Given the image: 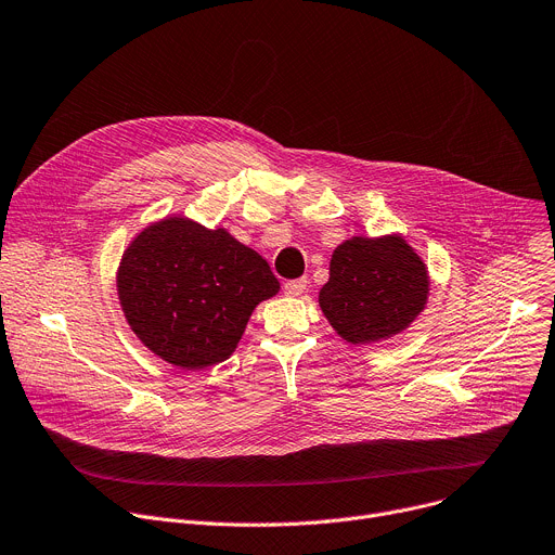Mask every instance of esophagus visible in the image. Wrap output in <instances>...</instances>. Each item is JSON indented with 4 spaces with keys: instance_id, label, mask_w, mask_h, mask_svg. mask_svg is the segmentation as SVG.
Instances as JSON below:
<instances>
[{
    "instance_id": "34e87169",
    "label": "esophagus",
    "mask_w": 555,
    "mask_h": 555,
    "mask_svg": "<svg viewBox=\"0 0 555 555\" xmlns=\"http://www.w3.org/2000/svg\"><path fill=\"white\" fill-rule=\"evenodd\" d=\"M308 289V279L304 276V279H294V281H285V285H283V292L287 294V296H300Z\"/></svg>"
}]
</instances>
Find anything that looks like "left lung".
Here are the masks:
<instances>
[{"label":"left lung","instance_id":"8db88e82","mask_svg":"<svg viewBox=\"0 0 555 555\" xmlns=\"http://www.w3.org/2000/svg\"><path fill=\"white\" fill-rule=\"evenodd\" d=\"M427 294V268L405 238L354 236L334 249L319 304L340 338L367 345L410 327Z\"/></svg>","mask_w":555,"mask_h":555}]
</instances>
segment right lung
<instances>
[{"label": "right lung", "mask_w": 555, "mask_h": 555, "mask_svg": "<svg viewBox=\"0 0 555 555\" xmlns=\"http://www.w3.org/2000/svg\"><path fill=\"white\" fill-rule=\"evenodd\" d=\"M137 338L183 370L225 361L261 300L279 292L268 261L223 228L168 217L141 230L117 270Z\"/></svg>", "instance_id": "add662e5"}]
</instances>
